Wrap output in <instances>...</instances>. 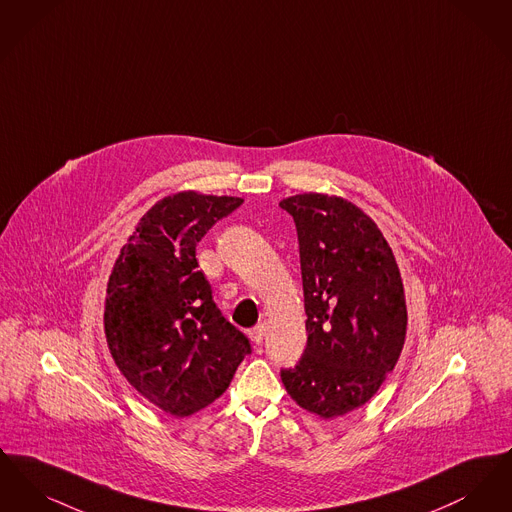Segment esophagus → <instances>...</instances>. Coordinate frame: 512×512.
Here are the masks:
<instances>
[{
	"label": "esophagus",
	"mask_w": 512,
	"mask_h": 512,
	"mask_svg": "<svg viewBox=\"0 0 512 512\" xmlns=\"http://www.w3.org/2000/svg\"><path fill=\"white\" fill-rule=\"evenodd\" d=\"M263 338H265V324H259V326H255V328L249 330V340L253 341V343L261 345Z\"/></svg>",
	"instance_id": "34e87169"
}]
</instances>
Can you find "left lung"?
I'll list each match as a JSON object with an SVG mask.
<instances>
[{"label": "left lung", "mask_w": 512, "mask_h": 512, "mask_svg": "<svg viewBox=\"0 0 512 512\" xmlns=\"http://www.w3.org/2000/svg\"><path fill=\"white\" fill-rule=\"evenodd\" d=\"M297 228L307 347L282 370L284 388L324 420L368 403L405 345L407 303L395 255L378 224L340 195L280 201Z\"/></svg>", "instance_id": "obj_1"}]
</instances>
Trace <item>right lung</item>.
<instances>
[{"instance_id": "add662e5", "label": "right lung", "mask_w": 512, "mask_h": 512, "mask_svg": "<svg viewBox=\"0 0 512 512\" xmlns=\"http://www.w3.org/2000/svg\"><path fill=\"white\" fill-rule=\"evenodd\" d=\"M242 201L195 190L159 199L107 282L103 328L115 365L144 399L178 418L219 399L251 351L220 315L195 259L207 230Z\"/></svg>"}]
</instances>
